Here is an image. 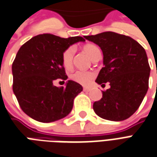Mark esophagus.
I'll return each instance as SVG.
<instances>
[{"label": "esophagus", "instance_id": "34e87169", "mask_svg": "<svg viewBox=\"0 0 157 157\" xmlns=\"http://www.w3.org/2000/svg\"><path fill=\"white\" fill-rule=\"evenodd\" d=\"M83 90H84V91H86V92H88V91H90L91 89H90V87H84L83 88Z\"/></svg>", "mask_w": 157, "mask_h": 157}]
</instances>
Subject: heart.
I'll use <instances>...</instances> for the list:
<instances>
[{
    "instance_id": "heart-1",
    "label": "heart",
    "mask_w": 157,
    "mask_h": 157,
    "mask_svg": "<svg viewBox=\"0 0 157 157\" xmlns=\"http://www.w3.org/2000/svg\"><path fill=\"white\" fill-rule=\"evenodd\" d=\"M83 50L87 54L91 60H93L96 56L101 53V51L96 46L94 45H86L84 46ZM74 47L71 46L66 49L62 53L61 60L64 67L67 70H70L72 67L73 57H74ZM95 77V73L93 71H76L70 75V79L73 82H77L79 84L83 86H87L91 82Z\"/></svg>"
}]
</instances>
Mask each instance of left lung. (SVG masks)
I'll return each instance as SVG.
<instances>
[{
    "label": "left lung",
    "instance_id": "1",
    "mask_svg": "<svg viewBox=\"0 0 157 157\" xmlns=\"http://www.w3.org/2000/svg\"><path fill=\"white\" fill-rule=\"evenodd\" d=\"M101 47L103 65L96 80L111 87L93 104L94 111L103 119L121 121L137 110L148 90L150 68L147 52L132 37L112 31L86 36Z\"/></svg>",
    "mask_w": 157,
    "mask_h": 157
}]
</instances>
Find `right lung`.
Returning <instances> with one entry per match:
<instances>
[{
    "label": "right lung",
    "mask_w": 157,
    "mask_h": 157,
    "mask_svg": "<svg viewBox=\"0 0 157 157\" xmlns=\"http://www.w3.org/2000/svg\"><path fill=\"white\" fill-rule=\"evenodd\" d=\"M85 40L82 36L61 38L42 34L21 46L12 64L13 92L27 116L48 123L62 119L71 111L82 86L71 80L60 87L53 82L67 79L61 60L64 51Z\"/></svg>",
    "instance_id": "1"
}]
</instances>
